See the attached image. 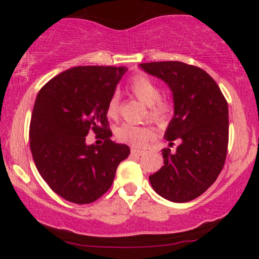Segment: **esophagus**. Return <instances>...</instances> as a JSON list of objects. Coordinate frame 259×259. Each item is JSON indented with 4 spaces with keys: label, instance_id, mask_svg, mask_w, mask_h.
I'll return each mask as SVG.
<instances>
[{
    "label": "esophagus",
    "instance_id": "1",
    "mask_svg": "<svg viewBox=\"0 0 259 259\" xmlns=\"http://www.w3.org/2000/svg\"><path fill=\"white\" fill-rule=\"evenodd\" d=\"M144 153H145V151L136 150V148H132V154H135V156H142Z\"/></svg>",
    "mask_w": 259,
    "mask_h": 259
}]
</instances>
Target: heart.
I'll return each instance as SVG.
<instances>
[{
	"instance_id": "obj_1",
	"label": "heart",
	"mask_w": 259,
	"mask_h": 259,
	"mask_svg": "<svg viewBox=\"0 0 259 259\" xmlns=\"http://www.w3.org/2000/svg\"><path fill=\"white\" fill-rule=\"evenodd\" d=\"M129 91L140 102L147 106L146 117L160 125L167 123L173 113L174 103L169 97L160 96V89L156 81L145 74H138L129 81ZM119 111V95L113 94L107 103V115L111 119H118ZM154 135L156 130L150 124L135 125V124L124 123L115 129V138L118 141L134 147L142 146L148 140L153 139Z\"/></svg>"
}]
</instances>
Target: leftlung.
<instances>
[{
	"mask_svg": "<svg viewBox=\"0 0 259 259\" xmlns=\"http://www.w3.org/2000/svg\"><path fill=\"white\" fill-rule=\"evenodd\" d=\"M140 67L173 91L174 117L164 138L177 152L163 150L164 165L150 175L153 190L171 202L195 200L210 187L224 167L229 144L228 102L214 79L196 65L151 62Z\"/></svg>",
	"mask_w": 259,
	"mask_h": 259,
	"instance_id": "left-lung-1",
	"label": "left lung"
}]
</instances>
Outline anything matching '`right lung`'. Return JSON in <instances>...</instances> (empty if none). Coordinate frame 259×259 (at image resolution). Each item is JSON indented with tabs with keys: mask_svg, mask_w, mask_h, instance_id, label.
Wrapping results in <instances>:
<instances>
[{
	"mask_svg": "<svg viewBox=\"0 0 259 259\" xmlns=\"http://www.w3.org/2000/svg\"><path fill=\"white\" fill-rule=\"evenodd\" d=\"M124 67L86 65L58 74L38 91L29 140L38 173L52 191L76 204L95 202L112 186L130 148L111 140L107 103ZM90 131L104 140L88 147Z\"/></svg>",
	"mask_w": 259,
	"mask_h": 259,
	"instance_id": "obj_1",
	"label": "right lung"
}]
</instances>
